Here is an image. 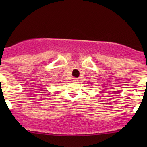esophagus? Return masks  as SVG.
I'll list each match as a JSON object with an SVG mask.
<instances>
[{
  "mask_svg": "<svg viewBox=\"0 0 147 147\" xmlns=\"http://www.w3.org/2000/svg\"><path fill=\"white\" fill-rule=\"evenodd\" d=\"M72 80L73 81V82H77V81H78V80H78V78H72Z\"/></svg>",
  "mask_w": 147,
  "mask_h": 147,
  "instance_id": "obj_1",
  "label": "esophagus"
}]
</instances>
